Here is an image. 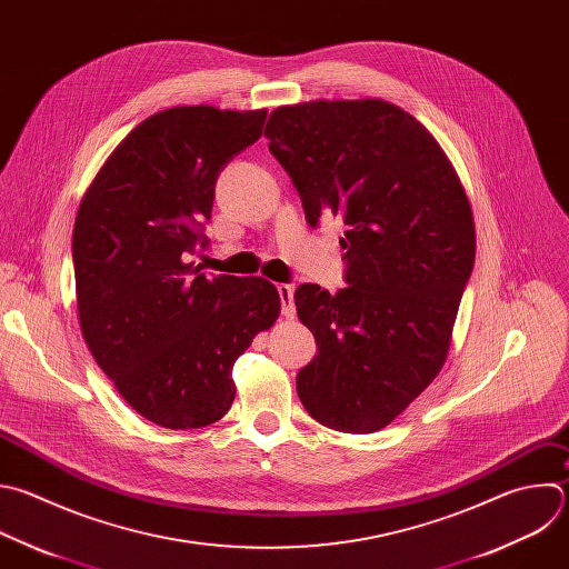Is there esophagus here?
<instances>
[{"label": "esophagus", "mask_w": 569, "mask_h": 569, "mask_svg": "<svg viewBox=\"0 0 569 569\" xmlns=\"http://www.w3.org/2000/svg\"><path fill=\"white\" fill-rule=\"evenodd\" d=\"M277 290H279V297H281V315L286 319H295V315H297V310H295V288L288 286V283H281V286H277Z\"/></svg>", "instance_id": "esophagus-1"}]
</instances>
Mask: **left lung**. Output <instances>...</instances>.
<instances>
[{"mask_svg":"<svg viewBox=\"0 0 569 569\" xmlns=\"http://www.w3.org/2000/svg\"><path fill=\"white\" fill-rule=\"evenodd\" d=\"M266 136L310 228L321 217L346 226L348 286L295 290L319 350L297 372L299 400L328 429L375 433L447 359L476 259L465 187L427 127L385 100L279 107Z\"/></svg>","mask_w":569,"mask_h":569,"instance_id":"8db88e82","label":"left lung"}]
</instances>
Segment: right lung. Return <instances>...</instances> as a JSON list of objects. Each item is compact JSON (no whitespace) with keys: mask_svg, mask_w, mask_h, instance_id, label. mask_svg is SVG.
Instances as JSON below:
<instances>
[{"mask_svg":"<svg viewBox=\"0 0 569 569\" xmlns=\"http://www.w3.org/2000/svg\"><path fill=\"white\" fill-rule=\"evenodd\" d=\"M268 111L173 107L107 158L73 226L84 341L124 402L164 429H201L234 402L232 366L281 310L263 277L187 263L212 219L223 167L261 138Z\"/></svg>","mask_w":569,"mask_h":569,"instance_id":"right-lung-1","label":"right lung"}]
</instances>
